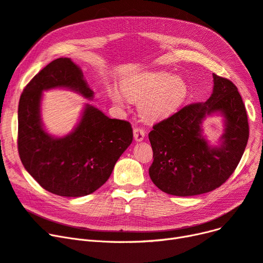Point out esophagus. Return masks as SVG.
<instances>
[{
	"label": "esophagus",
	"instance_id": "1",
	"mask_svg": "<svg viewBox=\"0 0 263 263\" xmlns=\"http://www.w3.org/2000/svg\"><path fill=\"white\" fill-rule=\"evenodd\" d=\"M144 136H146V132H144L143 128H134V138L136 141H142L144 139Z\"/></svg>",
	"mask_w": 263,
	"mask_h": 263
}]
</instances>
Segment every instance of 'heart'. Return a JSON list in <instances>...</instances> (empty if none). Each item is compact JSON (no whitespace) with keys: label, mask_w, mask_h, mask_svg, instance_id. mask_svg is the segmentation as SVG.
<instances>
[{"label":"heart","mask_w":263,"mask_h":263,"mask_svg":"<svg viewBox=\"0 0 263 263\" xmlns=\"http://www.w3.org/2000/svg\"><path fill=\"white\" fill-rule=\"evenodd\" d=\"M124 93L132 100H140L139 111L142 116L158 120L171 115L182 106L188 98L189 88L183 77L153 71L126 85ZM112 98L114 102L123 103V97L119 92H114Z\"/></svg>","instance_id":"b5f03b06"}]
</instances>
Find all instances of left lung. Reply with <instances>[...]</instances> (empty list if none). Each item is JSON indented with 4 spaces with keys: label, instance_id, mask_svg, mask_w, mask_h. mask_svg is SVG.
I'll use <instances>...</instances> for the list:
<instances>
[{
    "label": "left lung",
    "instance_id": "left-lung-1",
    "mask_svg": "<svg viewBox=\"0 0 263 263\" xmlns=\"http://www.w3.org/2000/svg\"><path fill=\"white\" fill-rule=\"evenodd\" d=\"M213 92L203 103L180 108L153 125L149 140L153 162L150 178L168 195L187 197L209 193L224 184L243 155L249 137L245 104L231 80L213 74ZM212 114L224 117V133L213 147L202 134Z\"/></svg>",
    "mask_w": 263,
    "mask_h": 263
}]
</instances>
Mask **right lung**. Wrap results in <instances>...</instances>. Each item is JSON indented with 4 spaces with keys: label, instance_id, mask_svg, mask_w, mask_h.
Segmentation results:
<instances>
[{
    "label": "right lung",
    "instance_id": "right-lung-1",
    "mask_svg": "<svg viewBox=\"0 0 263 263\" xmlns=\"http://www.w3.org/2000/svg\"><path fill=\"white\" fill-rule=\"evenodd\" d=\"M54 88L73 90L91 100L93 91L83 71L68 58L52 61L24 89L18 105V153L26 171L48 192L83 197L100 188L116 161L133 141L129 122L110 119L86 104L74 130L53 137L41 121L42 92Z\"/></svg>",
    "mask_w": 263,
    "mask_h": 263
}]
</instances>
